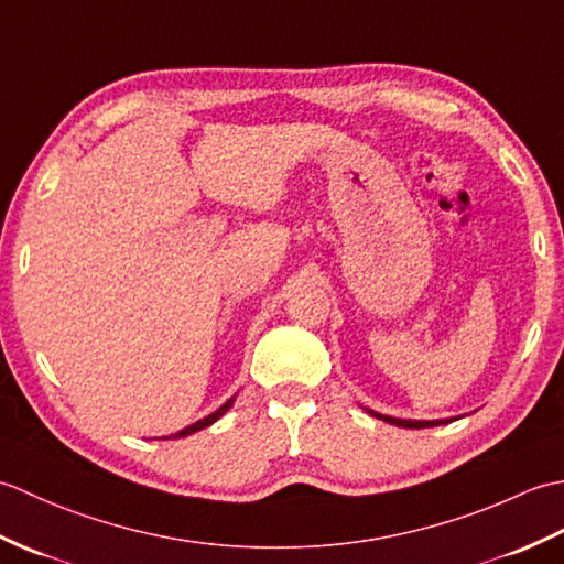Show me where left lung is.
<instances>
[{
	"mask_svg": "<svg viewBox=\"0 0 564 564\" xmlns=\"http://www.w3.org/2000/svg\"><path fill=\"white\" fill-rule=\"evenodd\" d=\"M370 412V410H368ZM373 416L382 419V422H390L394 426H402V429H424V426H438V424H448L451 419H436V422H412V419H394L388 414H378V412H370Z\"/></svg>",
	"mask_w": 564,
	"mask_h": 564,
	"instance_id": "left-lung-1",
	"label": "left lung"
}]
</instances>
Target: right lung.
<instances>
[{
    "instance_id": "right-lung-1",
    "label": "right lung",
    "mask_w": 564,
    "mask_h": 564,
    "mask_svg": "<svg viewBox=\"0 0 564 564\" xmlns=\"http://www.w3.org/2000/svg\"><path fill=\"white\" fill-rule=\"evenodd\" d=\"M232 402H235V398H230V400H227L223 406H220V410H215L213 414H208L206 419H198V422L196 424H191V426H186V429H182V431H176V434H172V436H164V438H184V436H191V434H196V431H200V429H206V426H210L213 422H218V419L227 412V410H230V406H232Z\"/></svg>"
}]
</instances>
